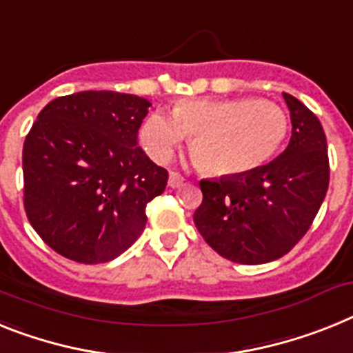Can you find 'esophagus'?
Instances as JSON below:
<instances>
[{
    "label": "esophagus",
    "mask_w": 353,
    "mask_h": 353,
    "mask_svg": "<svg viewBox=\"0 0 353 353\" xmlns=\"http://www.w3.org/2000/svg\"><path fill=\"white\" fill-rule=\"evenodd\" d=\"M182 183H183L182 176H180L179 173H173V171H171V173H170V180H168V185H170L171 189H176V188H180Z\"/></svg>",
    "instance_id": "obj_1"
}]
</instances>
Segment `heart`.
Wrapping results in <instances>:
<instances>
[{"mask_svg": "<svg viewBox=\"0 0 353 353\" xmlns=\"http://www.w3.org/2000/svg\"><path fill=\"white\" fill-rule=\"evenodd\" d=\"M289 117L275 101L254 98L182 99L170 114L155 110L139 137L155 162H165L185 135L203 170L212 174H245L279 152Z\"/></svg>", "mask_w": 353, "mask_h": 353, "instance_id": "1", "label": "heart"}]
</instances>
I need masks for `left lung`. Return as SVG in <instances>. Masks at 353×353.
Returning a JSON list of instances; mask_svg holds the SVG:
<instances>
[{"label": "left lung", "mask_w": 353, "mask_h": 353, "mask_svg": "<svg viewBox=\"0 0 353 353\" xmlns=\"http://www.w3.org/2000/svg\"><path fill=\"white\" fill-rule=\"evenodd\" d=\"M291 114V139L275 161L245 174L201 180L194 225L207 245L239 264L285 255L305 236L328 189L327 137L318 117L282 92Z\"/></svg>", "instance_id": "obj_1"}]
</instances>
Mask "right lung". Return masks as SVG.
<instances>
[{
  "instance_id": "right-lung-1",
  "label": "right lung",
  "mask_w": 353,
  "mask_h": 353,
  "mask_svg": "<svg viewBox=\"0 0 353 353\" xmlns=\"http://www.w3.org/2000/svg\"><path fill=\"white\" fill-rule=\"evenodd\" d=\"M150 105L125 92L82 90L41 110L23 148L25 209L57 254L108 263L143 234L148 201L168 183V171L137 143Z\"/></svg>"
}]
</instances>
